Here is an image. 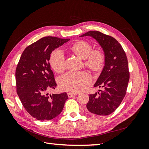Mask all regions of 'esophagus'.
Wrapping results in <instances>:
<instances>
[{
	"label": "esophagus",
	"mask_w": 149,
	"mask_h": 149,
	"mask_svg": "<svg viewBox=\"0 0 149 149\" xmlns=\"http://www.w3.org/2000/svg\"><path fill=\"white\" fill-rule=\"evenodd\" d=\"M78 93H68V97H73L74 96H76L77 95Z\"/></svg>",
	"instance_id": "34e87169"
}]
</instances>
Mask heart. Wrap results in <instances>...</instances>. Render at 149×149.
Returning <instances> with one entry per match:
<instances>
[{"label":"heart","instance_id":"obj_1","mask_svg":"<svg viewBox=\"0 0 149 149\" xmlns=\"http://www.w3.org/2000/svg\"><path fill=\"white\" fill-rule=\"evenodd\" d=\"M71 52L76 55L85 60L84 64L93 71L100 70L104 65L105 53L102 49H93L92 45L85 40L75 43L71 47ZM64 53L60 49L54 50L50 56L49 63L52 68L58 73H61L65 69ZM91 81V76L84 71L68 72L60 78V88L65 91L76 93L83 89L85 85Z\"/></svg>","mask_w":149,"mask_h":149}]
</instances>
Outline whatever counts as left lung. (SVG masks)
Instances as JSON below:
<instances>
[{
    "label": "left lung",
    "instance_id": "obj_1",
    "mask_svg": "<svg viewBox=\"0 0 149 149\" xmlns=\"http://www.w3.org/2000/svg\"><path fill=\"white\" fill-rule=\"evenodd\" d=\"M86 36L95 39L105 53L104 66L94 85L104 90L89 95L87 109L94 114L109 115L119 106L127 91L130 77L127 56L120 44L111 36L89 31L80 37Z\"/></svg>",
    "mask_w": 149,
    "mask_h": 149
}]
</instances>
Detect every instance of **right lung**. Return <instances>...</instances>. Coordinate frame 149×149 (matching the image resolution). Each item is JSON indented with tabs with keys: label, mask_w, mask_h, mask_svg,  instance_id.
Instances as JSON below:
<instances>
[{
	"label": "right lung",
	"mask_w": 149,
	"mask_h": 149,
	"mask_svg": "<svg viewBox=\"0 0 149 149\" xmlns=\"http://www.w3.org/2000/svg\"><path fill=\"white\" fill-rule=\"evenodd\" d=\"M70 39L45 37L31 44L22 53L15 71L17 93L25 110L38 120L59 115L68 100L66 93L49 94L56 86L49 60L55 48Z\"/></svg>",
	"instance_id": "obj_1"
}]
</instances>
